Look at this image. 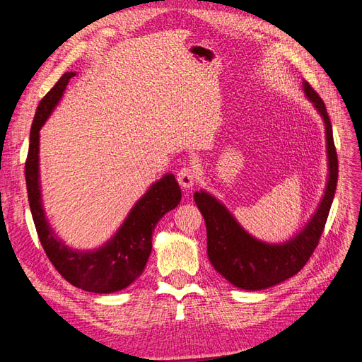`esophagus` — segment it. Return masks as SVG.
<instances>
[{
	"instance_id": "1",
	"label": "esophagus",
	"mask_w": 362,
	"mask_h": 362,
	"mask_svg": "<svg viewBox=\"0 0 362 362\" xmlns=\"http://www.w3.org/2000/svg\"><path fill=\"white\" fill-rule=\"evenodd\" d=\"M177 178H178V182L182 189H192L194 185V180H196V175H194V169L189 168V166H184L178 170L177 173Z\"/></svg>"
}]
</instances>
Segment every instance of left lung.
Listing matches in <instances>:
<instances>
[{"label": "left lung", "mask_w": 362, "mask_h": 362, "mask_svg": "<svg viewBox=\"0 0 362 362\" xmlns=\"http://www.w3.org/2000/svg\"><path fill=\"white\" fill-rule=\"evenodd\" d=\"M305 96L323 119L327 154V181L323 198L314 214L299 233L282 243H266L250 235L233 213L205 190L194 192L193 198L206 225V252L213 267L233 286L258 291L286 281L306 264L319 245L329 214L338 180V160L332 137L331 119L325 103L313 87L303 81Z\"/></svg>", "instance_id": "1"}]
</instances>
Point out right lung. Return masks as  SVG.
<instances>
[{
    "mask_svg": "<svg viewBox=\"0 0 362 362\" xmlns=\"http://www.w3.org/2000/svg\"><path fill=\"white\" fill-rule=\"evenodd\" d=\"M75 72H66L43 96L30 131L25 181L33 221L43 250L52 266L74 287L90 293H116L131 286L144 272L152 250V233L160 218L181 201L173 173L163 175L131 208L115 235L93 250L72 249L51 228L42 204L39 173V131L60 103Z\"/></svg>",
    "mask_w": 362,
    "mask_h": 362,
    "instance_id": "add662e5",
    "label": "right lung"
}]
</instances>
